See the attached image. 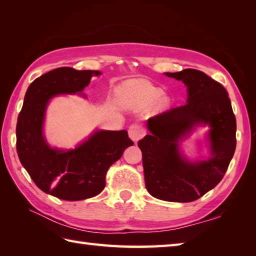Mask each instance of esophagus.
<instances>
[{"label": "esophagus", "instance_id": "34e87169", "mask_svg": "<svg viewBox=\"0 0 256 256\" xmlns=\"http://www.w3.org/2000/svg\"><path fill=\"white\" fill-rule=\"evenodd\" d=\"M145 134H146L145 128L140 124H132L131 126L128 128V136L135 143H136L140 138H143L145 136Z\"/></svg>", "mask_w": 256, "mask_h": 256}]
</instances>
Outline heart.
Segmentation results:
<instances>
[{"mask_svg": "<svg viewBox=\"0 0 256 256\" xmlns=\"http://www.w3.org/2000/svg\"><path fill=\"white\" fill-rule=\"evenodd\" d=\"M120 94L130 104L135 108H145L157 100V104L165 106L170 99L162 94V89L145 80H128L120 86Z\"/></svg>", "mask_w": 256, "mask_h": 256, "instance_id": "1", "label": "heart"}]
</instances>
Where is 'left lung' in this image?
Masks as SVG:
<instances>
[{
  "instance_id": "left-lung-1",
  "label": "left lung",
  "mask_w": 256,
  "mask_h": 256,
  "mask_svg": "<svg viewBox=\"0 0 256 256\" xmlns=\"http://www.w3.org/2000/svg\"><path fill=\"white\" fill-rule=\"evenodd\" d=\"M187 86V103L148 118L150 134L138 140L145 186L153 197L172 202H190L214 188L229 167L236 146V121L224 86L196 69L166 72ZM199 124L210 126L212 156L189 162L178 144Z\"/></svg>"
}]
</instances>
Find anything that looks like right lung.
Returning a JSON list of instances; mask_svg holds the SVG:
<instances>
[{
  "mask_svg": "<svg viewBox=\"0 0 256 256\" xmlns=\"http://www.w3.org/2000/svg\"><path fill=\"white\" fill-rule=\"evenodd\" d=\"M98 70L62 67L30 84L16 125V150L36 186L62 200L77 201L99 194L110 166L134 143L128 132L96 131L74 150L52 148L42 134L48 102L58 94H81Z\"/></svg>",
  "mask_w": 256,
  "mask_h": 256,
  "instance_id": "right-lung-1",
  "label": "right lung"
}]
</instances>
